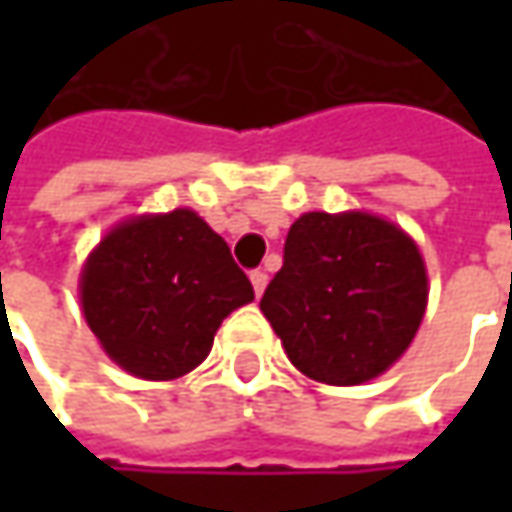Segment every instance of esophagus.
<instances>
[{
    "label": "esophagus",
    "mask_w": 512,
    "mask_h": 512,
    "mask_svg": "<svg viewBox=\"0 0 512 512\" xmlns=\"http://www.w3.org/2000/svg\"><path fill=\"white\" fill-rule=\"evenodd\" d=\"M250 285H253V290H256V296H262L267 287V273L265 270H253L250 273Z\"/></svg>",
    "instance_id": "esophagus-1"
}]
</instances>
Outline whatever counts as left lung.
Returning a JSON list of instances; mask_svg holds the SVG:
<instances>
[{
	"label": "left lung",
	"mask_w": 512,
	"mask_h": 512,
	"mask_svg": "<svg viewBox=\"0 0 512 512\" xmlns=\"http://www.w3.org/2000/svg\"><path fill=\"white\" fill-rule=\"evenodd\" d=\"M259 307L305 376L362 384L413 342L427 270L416 242L382 216L313 210L287 230L285 265Z\"/></svg>",
	"instance_id": "obj_1"
}]
</instances>
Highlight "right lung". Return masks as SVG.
I'll return each mask as SVG.
<instances>
[{
  "mask_svg": "<svg viewBox=\"0 0 512 512\" xmlns=\"http://www.w3.org/2000/svg\"><path fill=\"white\" fill-rule=\"evenodd\" d=\"M82 313L130 376L168 382L205 362L250 279L202 216L179 207L116 225L93 247L79 279Z\"/></svg>",
  "mask_w": 512,
  "mask_h": 512,
  "instance_id": "right-lung-1",
  "label": "right lung"
}]
</instances>
